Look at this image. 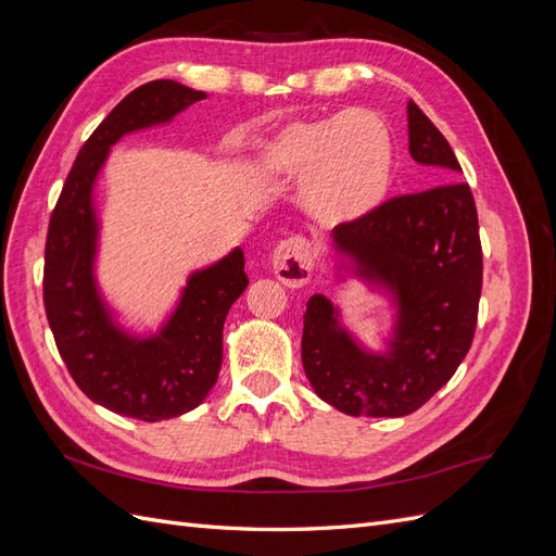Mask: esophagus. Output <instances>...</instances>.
Masks as SVG:
<instances>
[{"mask_svg": "<svg viewBox=\"0 0 556 556\" xmlns=\"http://www.w3.org/2000/svg\"><path fill=\"white\" fill-rule=\"evenodd\" d=\"M276 278L288 288H304L313 276V248L306 239L282 241L271 255Z\"/></svg>", "mask_w": 556, "mask_h": 556, "instance_id": "esophagus-1", "label": "esophagus"}]
</instances>
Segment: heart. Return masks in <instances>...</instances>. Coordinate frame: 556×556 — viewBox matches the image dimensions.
<instances>
[{"instance_id":"heart-1","label":"heart","mask_w":556,"mask_h":556,"mask_svg":"<svg viewBox=\"0 0 556 556\" xmlns=\"http://www.w3.org/2000/svg\"><path fill=\"white\" fill-rule=\"evenodd\" d=\"M268 180H301V201L317 223L345 227L382 206L394 178V141L380 115L345 111L278 129L255 153Z\"/></svg>"}]
</instances>
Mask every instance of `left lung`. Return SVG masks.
<instances>
[{"label": "left lung", "mask_w": 556, "mask_h": 556, "mask_svg": "<svg viewBox=\"0 0 556 556\" xmlns=\"http://www.w3.org/2000/svg\"><path fill=\"white\" fill-rule=\"evenodd\" d=\"M408 150L417 164L441 169L447 182L384 201L362 223L331 231L339 280L357 278L392 301L394 325L384 348L355 339L325 294H313L304 315L306 378L319 399L355 417H403L425 406L457 371L478 323L476 201L457 180L462 166L450 143L413 102Z\"/></svg>", "instance_id": "left-lung-1"}]
</instances>
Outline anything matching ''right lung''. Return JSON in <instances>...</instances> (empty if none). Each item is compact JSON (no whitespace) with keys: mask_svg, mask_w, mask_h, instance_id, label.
<instances>
[{"mask_svg":"<svg viewBox=\"0 0 556 556\" xmlns=\"http://www.w3.org/2000/svg\"><path fill=\"white\" fill-rule=\"evenodd\" d=\"M206 99L176 80L131 90L83 143L50 215L43 304L60 355L80 392L117 415L160 422L194 410L223 366L227 313L248 288L243 250L188 276L164 323L137 333L117 323L97 282L99 220L94 185L111 148L131 131L169 125Z\"/></svg>","mask_w":556,"mask_h":556,"instance_id":"obj_1","label":"right lung"}]
</instances>
